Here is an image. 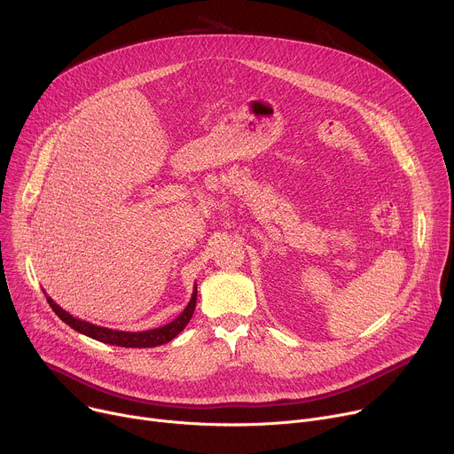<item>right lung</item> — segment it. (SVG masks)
<instances>
[{
    "instance_id": "right-lung-1",
    "label": "right lung",
    "mask_w": 454,
    "mask_h": 454,
    "mask_svg": "<svg viewBox=\"0 0 454 454\" xmlns=\"http://www.w3.org/2000/svg\"><path fill=\"white\" fill-rule=\"evenodd\" d=\"M46 300H48L50 307L53 309V312L64 323H67V325H70L74 331H77V333H81V334H84L91 340H97V341L107 343V345L125 347V348H151V347H160V345H165V343L172 341L188 325V321H190L193 310H196L198 286L193 287V293H192V298H190L188 305L184 307V310L176 319H172L170 323H167V325H163V327L151 329V331H142V333L114 331V329L95 325V323H90V321H84V319H79V317L72 316L70 312H67L62 307H59L48 294H46Z\"/></svg>"
}]
</instances>
